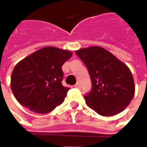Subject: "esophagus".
<instances>
[{
  "label": "esophagus",
  "mask_w": 147,
  "mask_h": 147,
  "mask_svg": "<svg viewBox=\"0 0 147 147\" xmlns=\"http://www.w3.org/2000/svg\"><path fill=\"white\" fill-rule=\"evenodd\" d=\"M74 87H75V88H77V89H80V83H77L76 85H74Z\"/></svg>",
  "instance_id": "1"
}]
</instances>
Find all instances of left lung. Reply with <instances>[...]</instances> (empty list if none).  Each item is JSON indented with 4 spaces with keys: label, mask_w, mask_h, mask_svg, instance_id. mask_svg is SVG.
Returning <instances> with one entry per match:
<instances>
[{
    "label": "left lung",
    "mask_w": 147,
    "mask_h": 147,
    "mask_svg": "<svg viewBox=\"0 0 147 147\" xmlns=\"http://www.w3.org/2000/svg\"><path fill=\"white\" fill-rule=\"evenodd\" d=\"M76 53L87 67L92 83L90 91L84 96L87 106L104 117L122 112L135 94L128 67L99 46L80 49Z\"/></svg>",
    "instance_id": "1"
}]
</instances>
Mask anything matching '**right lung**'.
Segmentation results:
<instances>
[{
	"label": "right lung",
	"instance_id": "add662e5",
	"mask_svg": "<svg viewBox=\"0 0 147 147\" xmlns=\"http://www.w3.org/2000/svg\"><path fill=\"white\" fill-rule=\"evenodd\" d=\"M72 53L56 47H45L15 66L11 89L19 103L38 113H48L64 102L70 88L62 85V65Z\"/></svg>",
	"mask_w": 147,
	"mask_h": 147
}]
</instances>
